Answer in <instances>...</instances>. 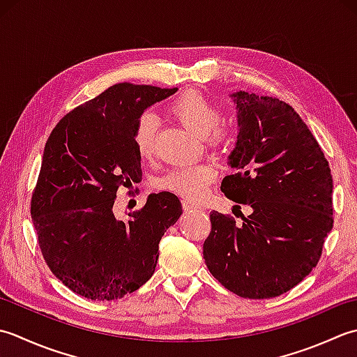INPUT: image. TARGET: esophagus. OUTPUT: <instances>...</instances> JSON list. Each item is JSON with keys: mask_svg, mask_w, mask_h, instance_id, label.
<instances>
[{"mask_svg": "<svg viewBox=\"0 0 357 357\" xmlns=\"http://www.w3.org/2000/svg\"><path fill=\"white\" fill-rule=\"evenodd\" d=\"M181 206H183L185 211H197V209H202V206L195 205V203L189 202V200H186V199H185L183 202H181Z\"/></svg>", "mask_w": 357, "mask_h": 357, "instance_id": "34e87169", "label": "esophagus"}]
</instances>
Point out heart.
I'll use <instances>...</instances> for the list:
<instances>
[{"instance_id": "obj_1", "label": "heart", "mask_w": 357, "mask_h": 357, "mask_svg": "<svg viewBox=\"0 0 357 357\" xmlns=\"http://www.w3.org/2000/svg\"><path fill=\"white\" fill-rule=\"evenodd\" d=\"M169 112L181 126L192 130L199 137H205L208 148L225 149L229 146L232 130L227 123H220V112L208 97L200 92L189 91L169 105ZM158 123L152 112H144L134 126V144L142 158H152L157 149ZM215 168L208 163L178 166L171 169L160 180V186L186 199H199L213 183Z\"/></svg>"}]
</instances>
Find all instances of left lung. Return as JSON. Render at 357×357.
<instances>
[{"label": "left lung", "instance_id": "1", "mask_svg": "<svg viewBox=\"0 0 357 357\" xmlns=\"http://www.w3.org/2000/svg\"><path fill=\"white\" fill-rule=\"evenodd\" d=\"M234 172L222 192L242 223L213 211L203 243L209 273L246 299L287 293L312 271L333 228V177L314 135L293 107L273 97L238 91Z\"/></svg>", "mask_w": 357, "mask_h": 357}]
</instances>
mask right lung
<instances>
[{
  "instance_id": "1",
  "label": "right lung",
  "mask_w": 357,
  "mask_h": 357,
  "mask_svg": "<svg viewBox=\"0 0 357 357\" xmlns=\"http://www.w3.org/2000/svg\"><path fill=\"white\" fill-rule=\"evenodd\" d=\"M177 87L119 83L58 121L45 146L31 215L43 257L56 279L91 301L134 293L155 271L158 243L178 220L176 194H151L120 220V186L142 178L134 144L138 117Z\"/></svg>"
}]
</instances>
